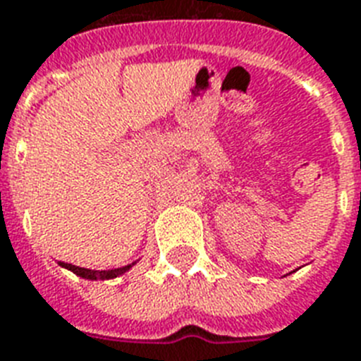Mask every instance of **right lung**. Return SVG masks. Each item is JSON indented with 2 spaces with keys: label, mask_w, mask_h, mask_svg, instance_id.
<instances>
[{
  "label": "right lung",
  "mask_w": 361,
  "mask_h": 361,
  "mask_svg": "<svg viewBox=\"0 0 361 361\" xmlns=\"http://www.w3.org/2000/svg\"><path fill=\"white\" fill-rule=\"evenodd\" d=\"M61 267H66V269L73 271L75 275L82 276V279H90V281H105V279H114V276L122 275L126 271L130 269L131 265H126V267H118V269H109V271H94V269H86V267H77V265L71 264H63L60 262Z\"/></svg>",
  "instance_id": "obj_1"
}]
</instances>
